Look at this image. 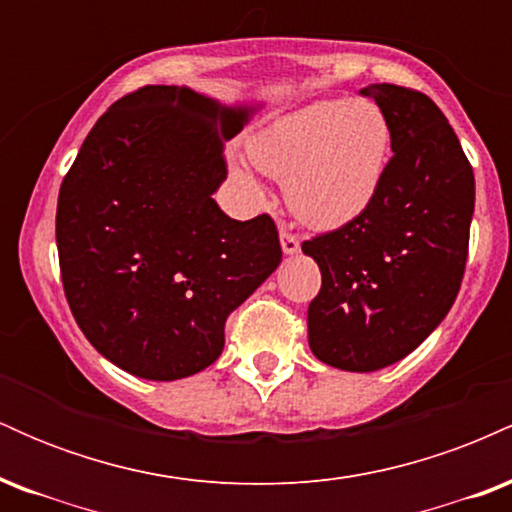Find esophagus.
<instances>
[{
	"label": "esophagus",
	"mask_w": 512,
	"mask_h": 512,
	"mask_svg": "<svg viewBox=\"0 0 512 512\" xmlns=\"http://www.w3.org/2000/svg\"><path fill=\"white\" fill-rule=\"evenodd\" d=\"M279 240H281V250H284V255H298V250H301V240L293 236V233L286 231V228H281Z\"/></svg>",
	"instance_id": "34e87169"
}]
</instances>
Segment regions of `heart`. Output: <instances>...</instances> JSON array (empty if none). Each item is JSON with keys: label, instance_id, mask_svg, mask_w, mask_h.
<instances>
[{"label": "heart", "instance_id": "1", "mask_svg": "<svg viewBox=\"0 0 512 512\" xmlns=\"http://www.w3.org/2000/svg\"><path fill=\"white\" fill-rule=\"evenodd\" d=\"M392 134L373 101H315L276 117L248 139L255 166L286 180L293 214L313 228L334 231L356 221L383 182ZM233 175L250 195L262 190L245 170Z\"/></svg>", "mask_w": 512, "mask_h": 512}]
</instances>
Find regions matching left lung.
I'll return each mask as SVG.
<instances>
[{
    "instance_id": "8db88e82",
    "label": "left lung",
    "mask_w": 512,
    "mask_h": 512,
    "mask_svg": "<svg viewBox=\"0 0 512 512\" xmlns=\"http://www.w3.org/2000/svg\"><path fill=\"white\" fill-rule=\"evenodd\" d=\"M390 125L392 156L356 221L305 240L322 272L308 308L315 358L373 373L411 354L460 291L474 214V173L460 139L424 93L370 84Z\"/></svg>"
}]
</instances>
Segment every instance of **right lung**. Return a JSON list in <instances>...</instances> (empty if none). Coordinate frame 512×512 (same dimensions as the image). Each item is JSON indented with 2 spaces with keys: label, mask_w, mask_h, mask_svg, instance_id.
Masks as SVG:
<instances>
[{
  "label": "right lung",
  "mask_w": 512,
  "mask_h": 512,
  "mask_svg": "<svg viewBox=\"0 0 512 512\" xmlns=\"http://www.w3.org/2000/svg\"><path fill=\"white\" fill-rule=\"evenodd\" d=\"M262 103L144 86L110 105L57 199V252L76 325L144 380L190 378L223 351L228 315L281 262L269 216L216 204L223 144Z\"/></svg>",
  "instance_id": "add662e5"
}]
</instances>
